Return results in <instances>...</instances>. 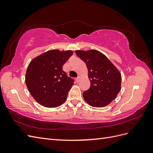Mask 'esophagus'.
I'll use <instances>...</instances> for the list:
<instances>
[{
    "label": "esophagus",
    "mask_w": 153,
    "mask_h": 153,
    "mask_svg": "<svg viewBox=\"0 0 153 153\" xmlns=\"http://www.w3.org/2000/svg\"><path fill=\"white\" fill-rule=\"evenodd\" d=\"M80 80V76H78V77L76 78V82L77 83L79 82Z\"/></svg>",
    "instance_id": "34e87169"
}]
</instances>
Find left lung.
<instances>
[{"label": "left lung", "mask_w": 153, "mask_h": 153, "mask_svg": "<svg viewBox=\"0 0 153 153\" xmlns=\"http://www.w3.org/2000/svg\"><path fill=\"white\" fill-rule=\"evenodd\" d=\"M85 64L91 87L84 92L86 102L93 107H104L116 98L121 89V74L113 63L96 50H76Z\"/></svg>", "instance_id": "obj_1"}]
</instances>
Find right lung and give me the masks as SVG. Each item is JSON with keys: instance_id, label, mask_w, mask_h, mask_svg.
I'll use <instances>...</instances> for the list:
<instances>
[{"instance_id": "add662e5", "label": "right lung", "mask_w": 153, "mask_h": 153, "mask_svg": "<svg viewBox=\"0 0 153 153\" xmlns=\"http://www.w3.org/2000/svg\"><path fill=\"white\" fill-rule=\"evenodd\" d=\"M72 50H50L32 60L27 69L25 84L30 94L41 105L55 108L65 102L74 80L62 66Z\"/></svg>"}]
</instances>
